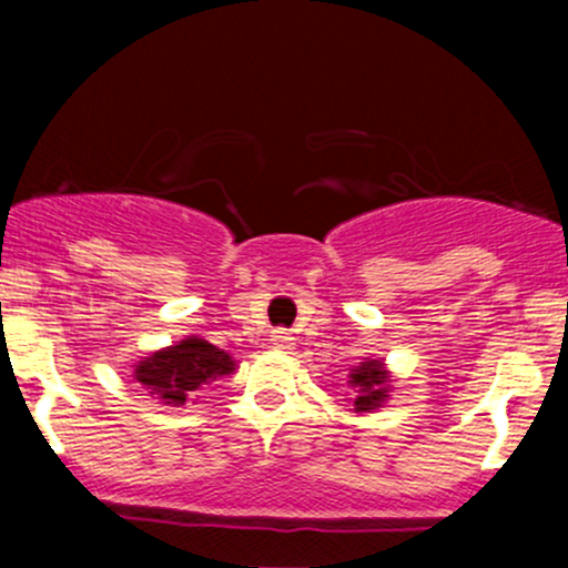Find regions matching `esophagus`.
Masks as SVG:
<instances>
[{
  "instance_id": "obj_1",
  "label": "esophagus",
  "mask_w": 568,
  "mask_h": 568,
  "mask_svg": "<svg viewBox=\"0 0 568 568\" xmlns=\"http://www.w3.org/2000/svg\"><path fill=\"white\" fill-rule=\"evenodd\" d=\"M272 346L277 348V352L291 354V352H294V335H291L288 329H274L272 332Z\"/></svg>"
}]
</instances>
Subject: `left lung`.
<instances>
[{
    "mask_svg": "<svg viewBox=\"0 0 568 568\" xmlns=\"http://www.w3.org/2000/svg\"><path fill=\"white\" fill-rule=\"evenodd\" d=\"M393 374L387 371L385 359L379 357H365V363L354 365L352 374H348V387L354 390V400L352 412H376L387 404L393 390Z\"/></svg>",
    "mask_w": 568,
    "mask_h": 568,
    "instance_id": "obj_1",
    "label": "left lung"
}]
</instances>
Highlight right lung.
<instances>
[{"label":"right lung","instance_id":"obj_1","mask_svg":"<svg viewBox=\"0 0 568 568\" xmlns=\"http://www.w3.org/2000/svg\"><path fill=\"white\" fill-rule=\"evenodd\" d=\"M131 379L140 382L151 398L159 404L181 409L186 400H194V393L203 390L211 382L231 376L236 371V359L227 352L216 348L214 343L197 335L151 352L148 357L131 365Z\"/></svg>","mask_w":568,"mask_h":568}]
</instances>
